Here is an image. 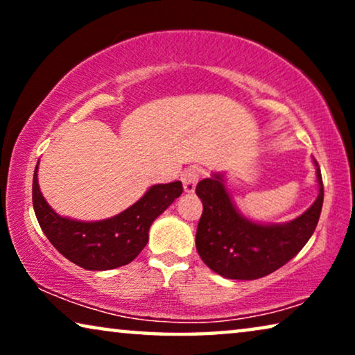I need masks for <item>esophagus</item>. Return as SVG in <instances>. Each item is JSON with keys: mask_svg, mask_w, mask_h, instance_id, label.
<instances>
[{"mask_svg": "<svg viewBox=\"0 0 355 355\" xmlns=\"http://www.w3.org/2000/svg\"><path fill=\"white\" fill-rule=\"evenodd\" d=\"M202 174V169L200 168H189L186 173L182 174L181 176V181H182V187H184V192L187 193H192L193 191H196V186L198 182V178H200Z\"/></svg>", "mask_w": 355, "mask_h": 355, "instance_id": "34e87169", "label": "esophagus"}]
</instances>
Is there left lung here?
Returning a JSON list of instances; mask_svg holds the SVG:
<instances>
[{"mask_svg": "<svg viewBox=\"0 0 355 355\" xmlns=\"http://www.w3.org/2000/svg\"><path fill=\"white\" fill-rule=\"evenodd\" d=\"M318 196L302 215L288 223H259L242 215L226 187L223 173L197 184L203 213L196 247L208 268L227 279H259L273 273L302 250L318 225L323 205V181L318 163Z\"/></svg>", "mask_w": 355, "mask_h": 355, "instance_id": "obj_1", "label": "left lung"}]
</instances>
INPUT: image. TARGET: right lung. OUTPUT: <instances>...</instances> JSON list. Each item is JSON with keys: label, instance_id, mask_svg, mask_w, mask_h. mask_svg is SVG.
I'll list each match as a JSON object with an SVG mask.
<instances>
[{"label": "right lung", "instance_id": "obj_1", "mask_svg": "<svg viewBox=\"0 0 355 355\" xmlns=\"http://www.w3.org/2000/svg\"><path fill=\"white\" fill-rule=\"evenodd\" d=\"M38 163L33 173L32 200L38 225L55 249L72 263L92 271L124 266L148 242L152 223L182 193L181 181L155 184L134 205L98 221H80L58 215L38 186Z\"/></svg>", "mask_w": 355, "mask_h": 355}]
</instances>
